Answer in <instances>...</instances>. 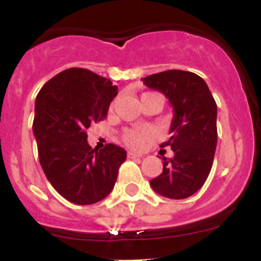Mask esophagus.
<instances>
[{"label":"esophagus","instance_id":"1","mask_svg":"<svg viewBox=\"0 0 261 261\" xmlns=\"http://www.w3.org/2000/svg\"><path fill=\"white\" fill-rule=\"evenodd\" d=\"M127 156L130 158V159H136V158H141V154H138V152L135 151H128Z\"/></svg>","mask_w":261,"mask_h":261}]
</instances>
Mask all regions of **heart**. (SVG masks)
<instances>
[{
	"label": "heart",
	"instance_id": "1",
	"mask_svg": "<svg viewBox=\"0 0 261 261\" xmlns=\"http://www.w3.org/2000/svg\"><path fill=\"white\" fill-rule=\"evenodd\" d=\"M150 139H151V133L147 128L143 127L130 128V130H126L122 135L123 143L133 149H141V147L145 146L147 141H150Z\"/></svg>",
	"mask_w": 261,
	"mask_h": 261
}]
</instances>
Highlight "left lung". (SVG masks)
I'll use <instances>...</instances> for the list:
<instances>
[{"label": "left lung", "instance_id": "8db88e82", "mask_svg": "<svg viewBox=\"0 0 261 261\" xmlns=\"http://www.w3.org/2000/svg\"><path fill=\"white\" fill-rule=\"evenodd\" d=\"M144 84L162 92L172 105L174 116L169 140L174 156H163V172L150 180L160 196L184 199L203 186L211 172L217 145V105L207 83L184 70H165L143 78Z\"/></svg>", "mask_w": 261, "mask_h": 261}]
</instances>
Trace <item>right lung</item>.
I'll list each match as a JSON object with an SVG mask.
<instances>
[{
  "label": "right lung",
  "mask_w": 261,
  "mask_h": 261,
  "mask_svg": "<svg viewBox=\"0 0 261 261\" xmlns=\"http://www.w3.org/2000/svg\"><path fill=\"white\" fill-rule=\"evenodd\" d=\"M117 94L112 82L83 68H69L44 84L36 96L33 130L39 160L55 191L75 204L106 198L126 160L122 147L92 149L91 123L106 118Z\"/></svg>",
  "instance_id": "1"
}]
</instances>
